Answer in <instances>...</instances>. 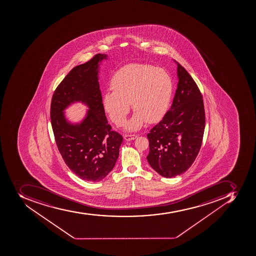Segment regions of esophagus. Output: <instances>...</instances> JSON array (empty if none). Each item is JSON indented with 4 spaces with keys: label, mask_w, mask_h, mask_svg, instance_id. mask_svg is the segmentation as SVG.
I'll list each match as a JSON object with an SVG mask.
<instances>
[{
    "label": "esophagus",
    "mask_w": 256,
    "mask_h": 256,
    "mask_svg": "<svg viewBox=\"0 0 256 256\" xmlns=\"http://www.w3.org/2000/svg\"><path fill=\"white\" fill-rule=\"evenodd\" d=\"M137 137L138 136H136V134H125L124 136V140L126 141H131V140H136Z\"/></svg>",
    "instance_id": "1"
}]
</instances>
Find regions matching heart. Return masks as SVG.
I'll return each mask as SVG.
<instances>
[{"mask_svg":"<svg viewBox=\"0 0 256 256\" xmlns=\"http://www.w3.org/2000/svg\"><path fill=\"white\" fill-rule=\"evenodd\" d=\"M112 92H106L102 104L112 122L122 126L130 110L136 112L126 129L136 130L144 122L162 118L173 94L172 77L162 68L146 64H130L115 73L110 83Z\"/></svg>","mask_w":256,"mask_h":256,"instance_id":"heart-1","label":"heart"}]
</instances>
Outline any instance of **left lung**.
I'll use <instances>...</instances> for the list:
<instances>
[{
  "label": "left lung",
  "instance_id": "left-lung-1",
  "mask_svg": "<svg viewBox=\"0 0 256 256\" xmlns=\"http://www.w3.org/2000/svg\"><path fill=\"white\" fill-rule=\"evenodd\" d=\"M177 64L178 84L170 110L148 134L152 168L166 178L183 174L195 161L206 126L204 102L190 73Z\"/></svg>",
  "mask_w": 256,
  "mask_h": 256
}]
</instances>
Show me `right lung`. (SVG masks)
<instances>
[{
	"instance_id": "1",
	"label": "right lung",
	"mask_w": 256,
	"mask_h": 256,
	"mask_svg": "<svg viewBox=\"0 0 256 256\" xmlns=\"http://www.w3.org/2000/svg\"><path fill=\"white\" fill-rule=\"evenodd\" d=\"M107 56L96 54L72 69L54 90L50 122L58 152L65 164L80 179L98 182L114 168L122 136L112 130L102 104L98 82L99 62ZM75 102L90 108L82 123L72 124L63 110Z\"/></svg>"
}]
</instances>
